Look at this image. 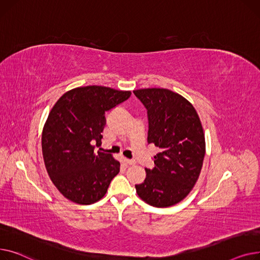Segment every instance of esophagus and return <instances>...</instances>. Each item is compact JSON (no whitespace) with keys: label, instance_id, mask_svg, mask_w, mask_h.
Wrapping results in <instances>:
<instances>
[{"label":"esophagus","instance_id":"34e87169","mask_svg":"<svg viewBox=\"0 0 260 260\" xmlns=\"http://www.w3.org/2000/svg\"><path fill=\"white\" fill-rule=\"evenodd\" d=\"M126 162H127L128 165H130V166H133V165L136 164V161H135L134 159H126Z\"/></svg>","mask_w":260,"mask_h":260}]
</instances>
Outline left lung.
<instances>
[{"label":"left lung","mask_w":260,"mask_h":260,"mask_svg":"<svg viewBox=\"0 0 260 260\" xmlns=\"http://www.w3.org/2000/svg\"><path fill=\"white\" fill-rule=\"evenodd\" d=\"M147 109L148 144L160 149L154 168L135 185L136 193L153 207L178 204L191 192L200 177L206 153L204 129L192 104L164 88L133 91Z\"/></svg>","instance_id":"1"}]
</instances>
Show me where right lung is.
Segmentation results:
<instances>
[{
	"label": "right lung",
	"instance_id": "obj_1",
	"mask_svg": "<svg viewBox=\"0 0 260 260\" xmlns=\"http://www.w3.org/2000/svg\"><path fill=\"white\" fill-rule=\"evenodd\" d=\"M130 91L86 86L67 91L52 107L42 133L46 170L56 189L80 205L104 197L119 162L94 148L102 145L105 113L128 100Z\"/></svg>",
	"mask_w": 260,
	"mask_h": 260
}]
</instances>
